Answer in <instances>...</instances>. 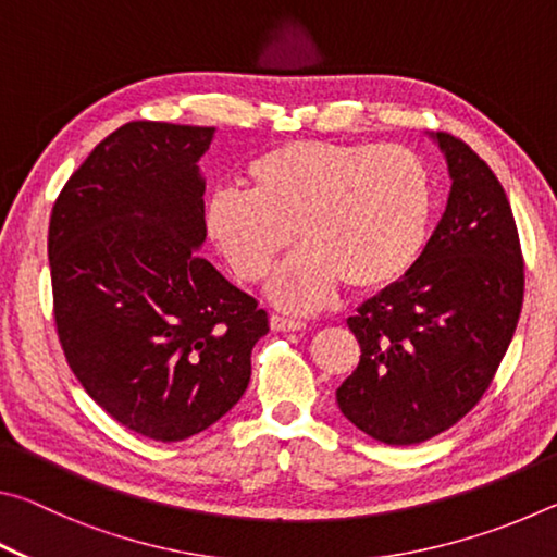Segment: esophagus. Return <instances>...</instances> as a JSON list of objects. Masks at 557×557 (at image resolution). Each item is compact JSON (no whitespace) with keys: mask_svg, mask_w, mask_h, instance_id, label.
<instances>
[{"mask_svg":"<svg viewBox=\"0 0 557 557\" xmlns=\"http://www.w3.org/2000/svg\"><path fill=\"white\" fill-rule=\"evenodd\" d=\"M270 326L272 332H301L307 324L305 322H297V319H287V317H280V314H272L270 317Z\"/></svg>","mask_w":557,"mask_h":557,"instance_id":"obj_1","label":"esophagus"}]
</instances>
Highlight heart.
<instances>
[{
  "instance_id": "heart-1",
  "label": "heart",
  "mask_w": 557,
  "mask_h": 557,
  "mask_svg": "<svg viewBox=\"0 0 557 557\" xmlns=\"http://www.w3.org/2000/svg\"><path fill=\"white\" fill-rule=\"evenodd\" d=\"M243 182L248 194L221 188L206 203V235L243 282L265 280L295 238L270 280L289 312L324 307L342 282L388 287L425 248L432 178L405 147L295 139L252 159Z\"/></svg>"
}]
</instances>
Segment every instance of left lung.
I'll list each match as a JSON object with an SVG mask.
<instances>
[{
    "label": "left lung",
    "mask_w": 557,
    "mask_h": 557,
    "mask_svg": "<svg viewBox=\"0 0 557 557\" xmlns=\"http://www.w3.org/2000/svg\"><path fill=\"white\" fill-rule=\"evenodd\" d=\"M428 137L447 162V209L414 265L348 317L361 361L336 391L348 422L398 447L474 408L523 305L521 245L502 184L461 139Z\"/></svg>",
    "instance_id": "8db88e82"
}]
</instances>
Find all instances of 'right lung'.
Masks as SVG:
<instances>
[{"instance_id":"add662e5","label":"right lung","mask_w":557,"mask_h":557,"mask_svg":"<svg viewBox=\"0 0 557 557\" xmlns=\"http://www.w3.org/2000/svg\"><path fill=\"white\" fill-rule=\"evenodd\" d=\"M215 127L127 122L53 206L55 329L71 371L120 425L199 435L240 400L268 312L199 256V162Z\"/></svg>"}]
</instances>
